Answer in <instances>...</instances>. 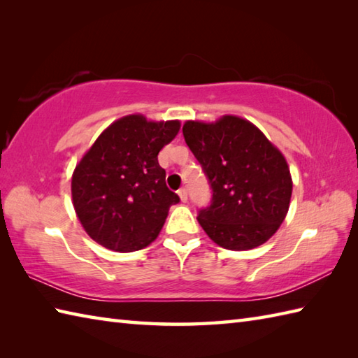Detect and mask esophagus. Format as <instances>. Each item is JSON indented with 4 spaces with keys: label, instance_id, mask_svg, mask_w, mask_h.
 <instances>
[{
    "label": "esophagus",
    "instance_id": "esophagus-1",
    "mask_svg": "<svg viewBox=\"0 0 358 358\" xmlns=\"http://www.w3.org/2000/svg\"><path fill=\"white\" fill-rule=\"evenodd\" d=\"M178 195H180V199H181V201L183 203H186L187 201V191L185 187H181V189H178Z\"/></svg>",
    "mask_w": 358,
    "mask_h": 358
}]
</instances>
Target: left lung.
<instances>
[{
    "instance_id": "obj_1",
    "label": "left lung",
    "mask_w": 358,
    "mask_h": 358,
    "mask_svg": "<svg viewBox=\"0 0 358 358\" xmlns=\"http://www.w3.org/2000/svg\"><path fill=\"white\" fill-rule=\"evenodd\" d=\"M185 141L212 189L200 226L218 246L263 245L287 214L292 178L283 154L250 121L224 115L215 123L186 121Z\"/></svg>"
}]
</instances>
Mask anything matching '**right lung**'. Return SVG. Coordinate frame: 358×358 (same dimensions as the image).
<instances>
[{
    "instance_id": "right-lung-1",
    "label": "right lung",
    "mask_w": 358,
    "mask_h": 358,
    "mask_svg": "<svg viewBox=\"0 0 358 358\" xmlns=\"http://www.w3.org/2000/svg\"><path fill=\"white\" fill-rule=\"evenodd\" d=\"M180 121L120 118L103 131L72 175V201L85 231L98 245L132 252L154 241L180 196L166 186L158 152Z\"/></svg>"
}]
</instances>
